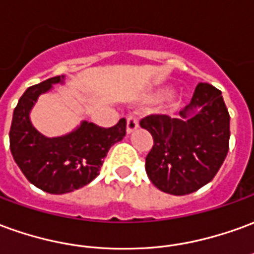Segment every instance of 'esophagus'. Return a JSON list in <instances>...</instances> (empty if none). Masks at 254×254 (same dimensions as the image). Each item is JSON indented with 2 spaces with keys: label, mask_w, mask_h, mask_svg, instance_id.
<instances>
[{
  "label": "esophagus",
  "mask_w": 254,
  "mask_h": 254,
  "mask_svg": "<svg viewBox=\"0 0 254 254\" xmlns=\"http://www.w3.org/2000/svg\"><path fill=\"white\" fill-rule=\"evenodd\" d=\"M139 127V120L136 115H127V132L132 133L133 130H136Z\"/></svg>",
  "instance_id": "obj_1"
}]
</instances>
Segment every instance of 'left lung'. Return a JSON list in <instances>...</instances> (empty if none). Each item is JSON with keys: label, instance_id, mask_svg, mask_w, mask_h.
Here are the masks:
<instances>
[{"label": "left lung", "instance_id": "1", "mask_svg": "<svg viewBox=\"0 0 254 254\" xmlns=\"http://www.w3.org/2000/svg\"><path fill=\"white\" fill-rule=\"evenodd\" d=\"M180 115L150 114L140 121L154 139L145 172L157 189L172 195L191 194L212 182L230 148V114L213 85L198 84Z\"/></svg>", "mask_w": 254, "mask_h": 254}]
</instances>
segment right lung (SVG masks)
Masks as SVG:
<instances>
[{
	"label": "right lung",
	"mask_w": 254,
	"mask_h": 254,
	"mask_svg": "<svg viewBox=\"0 0 254 254\" xmlns=\"http://www.w3.org/2000/svg\"><path fill=\"white\" fill-rule=\"evenodd\" d=\"M60 81L58 75L30 86L15 107L9 130L15 162L28 182L49 194H65L89 184L99 176L111 145L127 134L125 118L111 127L82 122L77 130L53 139L35 130L28 113L37 97Z\"/></svg>",
	"instance_id": "obj_1"
}]
</instances>
